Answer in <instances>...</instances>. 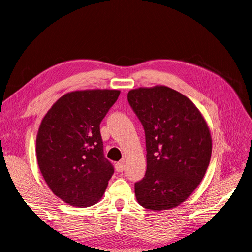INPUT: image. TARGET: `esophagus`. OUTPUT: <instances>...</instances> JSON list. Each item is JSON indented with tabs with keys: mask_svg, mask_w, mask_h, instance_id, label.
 Masks as SVG:
<instances>
[{
	"mask_svg": "<svg viewBox=\"0 0 252 252\" xmlns=\"http://www.w3.org/2000/svg\"><path fill=\"white\" fill-rule=\"evenodd\" d=\"M116 170H117V172H119V173L125 171V163H124V161H121V162H119V163L116 164Z\"/></svg>",
	"mask_w": 252,
	"mask_h": 252,
	"instance_id": "34e87169",
	"label": "esophagus"
}]
</instances>
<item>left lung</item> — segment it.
<instances>
[{
	"label": "left lung",
	"mask_w": 252,
	"mask_h": 252,
	"mask_svg": "<svg viewBox=\"0 0 252 252\" xmlns=\"http://www.w3.org/2000/svg\"><path fill=\"white\" fill-rule=\"evenodd\" d=\"M127 100L146 133L147 172L135 198L153 211L173 209L199 186L210 163L212 138L198 107L165 86L139 87Z\"/></svg>",
	"instance_id": "left-lung-1"
}]
</instances>
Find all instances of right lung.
Returning <instances> with one entry per match:
<instances>
[{"label":"right lung","instance_id":"right-lung-1","mask_svg":"<svg viewBox=\"0 0 252 252\" xmlns=\"http://www.w3.org/2000/svg\"><path fill=\"white\" fill-rule=\"evenodd\" d=\"M120 94L116 89L71 91L41 121L38 167L52 193L68 205L89 207L105 192L113 168L103 156L99 125Z\"/></svg>","mask_w":252,"mask_h":252}]
</instances>
